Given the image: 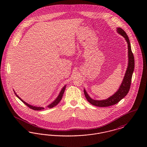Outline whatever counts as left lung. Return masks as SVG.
<instances>
[{"instance_id":"left-lung-1","label":"left lung","mask_w":147,"mask_h":147,"mask_svg":"<svg viewBox=\"0 0 147 147\" xmlns=\"http://www.w3.org/2000/svg\"><path fill=\"white\" fill-rule=\"evenodd\" d=\"M117 32L119 35H122L126 40L128 45V66L125 73V75L123 78V81L121 84L118 90L111 96L110 98L105 100H98L91 98L88 95L87 92L84 89V95L88 101L94 106L98 107H108L118 103L122 98H125L128 94L130 89L131 83V79L132 77L134 68V59L133 53L131 50V43L128 37L126 32L121 28H117Z\"/></svg>"}]
</instances>
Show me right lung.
I'll return each instance as SVG.
<instances>
[{"label":"right lung","mask_w":147,"mask_h":147,"mask_svg":"<svg viewBox=\"0 0 147 147\" xmlns=\"http://www.w3.org/2000/svg\"><path fill=\"white\" fill-rule=\"evenodd\" d=\"M66 86H67V85H64V86H63V88L62 89L61 91H60V92H59L58 96H57V98H56V99H55L52 103H51L49 105H48V106H47V107L49 108V109L52 108V107L56 106V105H57V104L60 102V101L61 100L62 98L63 97V94H64V92L65 91ZM14 93H15V94L16 95V96L18 98H19L23 103H24L25 105H26V106H28V107H30V109H32V110H38V111L42 110H43V109H45V108L43 107H37V106H32V105L28 104L27 102H26L25 101H24L23 100H22L21 98H20V97L16 94V93L15 92V91H14Z\"/></svg>","instance_id":"add662e5"}]
</instances>
